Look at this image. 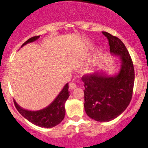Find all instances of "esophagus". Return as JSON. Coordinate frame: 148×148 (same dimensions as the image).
I'll use <instances>...</instances> for the list:
<instances>
[{
  "label": "esophagus",
  "instance_id": "esophagus-1",
  "mask_svg": "<svg viewBox=\"0 0 148 148\" xmlns=\"http://www.w3.org/2000/svg\"><path fill=\"white\" fill-rule=\"evenodd\" d=\"M69 87H70V89L71 90H73V89H75L76 87V84L75 82H70V84H69Z\"/></svg>",
  "mask_w": 148,
  "mask_h": 148
}]
</instances>
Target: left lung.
<instances>
[{"label": "left lung", "mask_w": 148, "mask_h": 148, "mask_svg": "<svg viewBox=\"0 0 148 148\" xmlns=\"http://www.w3.org/2000/svg\"><path fill=\"white\" fill-rule=\"evenodd\" d=\"M110 52L119 56L121 70L116 75L108 76L102 72L84 75V110L92 119L106 122L114 119L124 112L130 104L133 95L135 73L130 56L119 38L107 32Z\"/></svg>", "instance_id": "1"}]
</instances>
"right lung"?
I'll list each match as a JSON object with an SVG mask.
<instances>
[{"mask_svg":"<svg viewBox=\"0 0 148 148\" xmlns=\"http://www.w3.org/2000/svg\"><path fill=\"white\" fill-rule=\"evenodd\" d=\"M39 36H34L30 38L29 39L23 43V45L28 44V43L33 42L35 40L39 38ZM69 85L68 83L65 84L64 88L62 89L60 93L58 94L56 99L51 103L48 107L44 109L38 111H29L21 108L18 105L15 101H14L15 106L18 111L22 116L28 120L29 121L32 122L34 125L41 127L50 128L56 126L60 124L64 119L65 116V108L64 104L66 99L69 98Z\"/></svg>","mask_w":148,"mask_h":148,"instance_id":"add662e5","label":"right lung"}]
</instances>
